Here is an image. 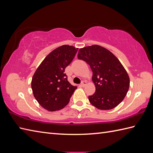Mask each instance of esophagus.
Returning a JSON list of instances; mask_svg holds the SVG:
<instances>
[{
  "label": "esophagus",
  "mask_w": 153,
  "mask_h": 153,
  "mask_svg": "<svg viewBox=\"0 0 153 153\" xmlns=\"http://www.w3.org/2000/svg\"><path fill=\"white\" fill-rule=\"evenodd\" d=\"M86 83H87V82H85V81H83V82H82V83H81V86L84 87L86 85Z\"/></svg>",
  "instance_id": "esophagus-1"
}]
</instances>
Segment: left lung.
I'll use <instances>...</instances> for the list:
<instances>
[{
	"label": "left lung",
	"instance_id": "left-lung-1",
	"mask_svg": "<svg viewBox=\"0 0 153 153\" xmlns=\"http://www.w3.org/2000/svg\"><path fill=\"white\" fill-rule=\"evenodd\" d=\"M77 58L89 65L96 90L89 96L91 105L100 110H110L125 98L129 87V76L111 52L99 45L80 48Z\"/></svg>",
	"mask_w": 153,
	"mask_h": 153
}]
</instances>
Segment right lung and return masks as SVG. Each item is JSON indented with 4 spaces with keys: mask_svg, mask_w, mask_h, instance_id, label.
Returning <instances> with one entry per match:
<instances>
[{
    "mask_svg": "<svg viewBox=\"0 0 153 153\" xmlns=\"http://www.w3.org/2000/svg\"><path fill=\"white\" fill-rule=\"evenodd\" d=\"M77 50L69 45L58 47L45 57L32 77L31 89L35 98L48 111L62 109L77 89L68 82L64 71Z\"/></svg>",
    "mask_w": 153,
    "mask_h": 153,
    "instance_id": "add662e5",
    "label": "right lung"
}]
</instances>
